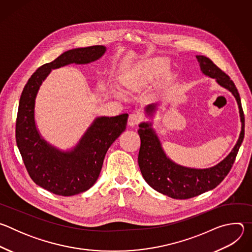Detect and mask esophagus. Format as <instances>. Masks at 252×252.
I'll return each mask as SVG.
<instances>
[{
    "instance_id": "1",
    "label": "esophagus",
    "mask_w": 252,
    "mask_h": 252,
    "mask_svg": "<svg viewBox=\"0 0 252 252\" xmlns=\"http://www.w3.org/2000/svg\"><path fill=\"white\" fill-rule=\"evenodd\" d=\"M141 121V116L139 114L136 113H132L128 116V120H127V124L130 126H136L139 122Z\"/></svg>"
}]
</instances>
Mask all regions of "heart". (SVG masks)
I'll list each match as a JSON object with an SVG mask.
<instances>
[{"mask_svg":"<svg viewBox=\"0 0 252 252\" xmlns=\"http://www.w3.org/2000/svg\"><path fill=\"white\" fill-rule=\"evenodd\" d=\"M147 73H148L147 67L140 66V67H138V68L136 69V71H135V78H136L137 80H141V79H143V78L146 77Z\"/></svg>","mask_w":252,"mask_h":252,"instance_id":"obj_1","label":"heart"}]
</instances>
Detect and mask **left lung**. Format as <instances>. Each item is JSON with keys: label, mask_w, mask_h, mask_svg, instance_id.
Listing matches in <instances>:
<instances>
[{"label": "left lung", "mask_w": 252, "mask_h": 252, "mask_svg": "<svg viewBox=\"0 0 252 252\" xmlns=\"http://www.w3.org/2000/svg\"><path fill=\"white\" fill-rule=\"evenodd\" d=\"M201 73L214 79L235 97L241 123L238 139L231 152L219 163L207 168H194L174 162L165 154L153 122H142L137 130L140 137L138 165L145 181L157 191L175 199L197 196L217 188L229 172L244 137V115L237 89L230 78L204 56H196ZM158 102L148 104L145 116L152 120Z\"/></svg>", "instance_id": "obj_1"}]
</instances>
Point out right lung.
<instances>
[{
  "mask_svg": "<svg viewBox=\"0 0 252 252\" xmlns=\"http://www.w3.org/2000/svg\"><path fill=\"white\" fill-rule=\"evenodd\" d=\"M104 46L68 50L55 61L40 66L29 79L21 94L16 124L17 146L26 168L39 187L63 196L90 189L99 175L105 154L125 131L127 114L96 117L76 146L61 150L46 140L35 123V98L53 69L70 63L87 64L99 60Z\"/></svg>",
  "mask_w": 252,
  "mask_h": 252,
  "instance_id": "obj_1",
  "label": "right lung"
}]
</instances>
